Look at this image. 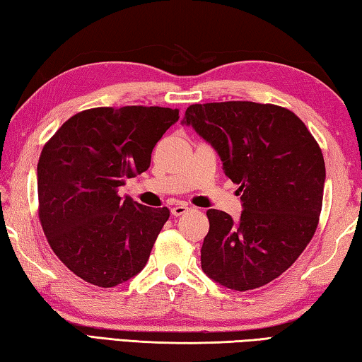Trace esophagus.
Segmentation results:
<instances>
[{
    "label": "esophagus",
    "mask_w": 362,
    "mask_h": 362,
    "mask_svg": "<svg viewBox=\"0 0 362 362\" xmlns=\"http://www.w3.org/2000/svg\"><path fill=\"white\" fill-rule=\"evenodd\" d=\"M189 210V207H188V204H183V202H179V204H175V206L170 209V214H173L174 216H180V215H183V214H187Z\"/></svg>",
    "instance_id": "esophagus-1"
}]
</instances>
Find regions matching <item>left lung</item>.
Listing matches in <instances>:
<instances>
[{
    "instance_id": "left-lung-1",
    "label": "left lung",
    "mask_w": 362,
    "mask_h": 362,
    "mask_svg": "<svg viewBox=\"0 0 362 362\" xmlns=\"http://www.w3.org/2000/svg\"><path fill=\"white\" fill-rule=\"evenodd\" d=\"M193 127L242 194L240 220L207 210L201 266L235 291L264 286L299 258L317 231L326 168L318 142L285 107L252 101L192 104Z\"/></svg>"
}]
</instances>
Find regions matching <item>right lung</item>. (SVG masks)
Here are the masks:
<instances>
[{"instance_id":"add662e5","label":"right lung","mask_w":362,"mask_h":362,"mask_svg":"<svg viewBox=\"0 0 362 362\" xmlns=\"http://www.w3.org/2000/svg\"><path fill=\"white\" fill-rule=\"evenodd\" d=\"M179 109L95 107L72 115L37 163L39 220L54 253L77 277L112 288L139 274L169 209L142 206L118 188L146 173Z\"/></svg>"}]
</instances>
